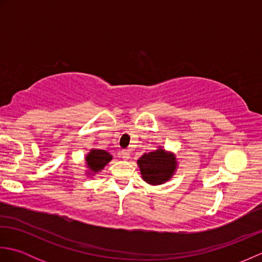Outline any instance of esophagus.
<instances>
[{
  "label": "esophagus",
  "mask_w": 262,
  "mask_h": 262,
  "mask_svg": "<svg viewBox=\"0 0 262 262\" xmlns=\"http://www.w3.org/2000/svg\"><path fill=\"white\" fill-rule=\"evenodd\" d=\"M121 158L124 159V160H128L130 158V154H129V152L127 151V149H122L121 151Z\"/></svg>",
  "instance_id": "1"
}]
</instances>
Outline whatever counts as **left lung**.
<instances>
[{"mask_svg":"<svg viewBox=\"0 0 262 262\" xmlns=\"http://www.w3.org/2000/svg\"><path fill=\"white\" fill-rule=\"evenodd\" d=\"M137 163L144 181L151 185H162L168 181L177 168L174 155L165 152L162 148L145 153Z\"/></svg>","mask_w":262,"mask_h":262,"instance_id":"1","label":"left lung"}]
</instances>
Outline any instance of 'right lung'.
<instances>
[{
  "instance_id": "add662e5",
  "label": "right lung",
  "mask_w": 262,
  "mask_h": 262,
  "mask_svg": "<svg viewBox=\"0 0 262 262\" xmlns=\"http://www.w3.org/2000/svg\"><path fill=\"white\" fill-rule=\"evenodd\" d=\"M113 159L110 153L103 151V149H92V151L86 155L85 161L86 164L92 172H96L102 170L103 166L110 162V160Z\"/></svg>"
}]
</instances>
